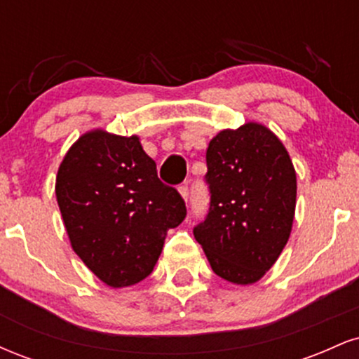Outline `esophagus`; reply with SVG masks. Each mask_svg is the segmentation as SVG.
I'll use <instances>...</instances> for the list:
<instances>
[{
	"instance_id": "esophagus-1",
	"label": "esophagus",
	"mask_w": 359,
	"mask_h": 359,
	"mask_svg": "<svg viewBox=\"0 0 359 359\" xmlns=\"http://www.w3.org/2000/svg\"><path fill=\"white\" fill-rule=\"evenodd\" d=\"M179 192H180V196H182L185 201L189 199V185H187V184L179 185Z\"/></svg>"
}]
</instances>
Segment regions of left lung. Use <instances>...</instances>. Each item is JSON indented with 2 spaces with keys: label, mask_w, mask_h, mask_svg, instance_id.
Masks as SVG:
<instances>
[{
  "label": "left lung",
  "mask_w": 359,
  "mask_h": 359,
  "mask_svg": "<svg viewBox=\"0 0 359 359\" xmlns=\"http://www.w3.org/2000/svg\"><path fill=\"white\" fill-rule=\"evenodd\" d=\"M209 211L194 228L214 273L258 282L290 236L297 180L285 147L269 128L222 130L205 151Z\"/></svg>",
  "instance_id": "1"
}]
</instances>
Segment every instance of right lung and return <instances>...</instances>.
<instances>
[{
  "label": "right lung",
  "instance_id": "obj_1",
  "mask_svg": "<svg viewBox=\"0 0 359 359\" xmlns=\"http://www.w3.org/2000/svg\"><path fill=\"white\" fill-rule=\"evenodd\" d=\"M57 203L74 251L109 287L154 271L168 229L187 209L156 175L138 137L90 131L74 143L57 174Z\"/></svg>",
  "mask_w": 359,
  "mask_h": 359
}]
</instances>
